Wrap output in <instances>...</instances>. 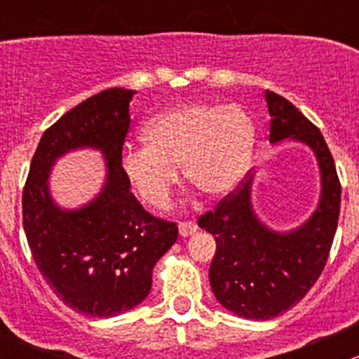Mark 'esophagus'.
I'll return each mask as SVG.
<instances>
[{"mask_svg": "<svg viewBox=\"0 0 359 359\" xmlns=\"http://www.w3.org/2000/svg\"><path fill=\"white\" fill-rule=\"evenodd\" d=\"M198 226L194 222H191V220H184V222L179 224V233L180 236H189V234L196 233Z\"/></svg>", "mask_w": 359, "mask_h": 359, "instance_id": "esophagus-1", "label": "esophagus"}]
</instances>
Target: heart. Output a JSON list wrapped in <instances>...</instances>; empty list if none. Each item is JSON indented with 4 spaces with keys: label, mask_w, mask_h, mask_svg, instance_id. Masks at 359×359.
<instances>
[{
    "label": "heart",
    "mask_w": 359,
    "mask_h": 359,
    "mask_svg": "<svg viewBox=\"0 0 359 359\" xmlns=\"http://www.w3.org/2000/svg\"><path fill=\"white\" fill-rule=\"evenodd\" d=\"M144 147L126 149L121 172L135 196L165 208L179 184L205 196H222L243 179L255 144V126L236 104H186L158 112L142 130Z\"/></svg>",
    "instance_id": "b5f03b06"
}]
</instances>
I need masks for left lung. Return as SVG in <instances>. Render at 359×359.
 Returning <instances> with one entry per match:
<instances>
[{
	"label": "left lung",
	"mask_w": 359,
	"mask_h": 359,
	"mask_svg": "<svg viewBox=\"0 0 359 359\" xmlns=\"http://www.w3.org/2000/svg\"><path fill=\"white\" fill-rule=\"evenodd\" d=\"M271 114L269 140L307 144L321 170V201L299 229L278 234L257 220L250 205V182L243 177L227 196L198 219L215 236L210 264L213 295L231 313L248 320H271L300 302L321 276L330 255L340 212V180L320 128L278 93L266 92Z\"/></svg>",
	"instance_id": "1"
}]
</instances>
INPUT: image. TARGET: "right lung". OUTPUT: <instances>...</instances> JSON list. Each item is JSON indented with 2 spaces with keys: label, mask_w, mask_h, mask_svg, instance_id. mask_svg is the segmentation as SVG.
<instances>
[{
  "label": "right lung",
  "mask_w": 359,
  "mask_h": 359,
  "mask_svg": "<svg viewBox=\"0 0 359 359\" xmlns=\"http://www.w3.org/2000/svg\"><path fill=\"white\" fill-rule=\"evenodd\" d=\"M133 93L104 90L46 128L22 191L25 238L39 273L62 302L97 318L125 313L146 299L154 266L179 233L175 222L144 210L121 172ZM85 145L107 154L108 182L85 209L62 212L49 200V168L60 154Z\"/></svg>",
  "instance_id": "obj_1"
}]
</instances>
